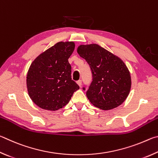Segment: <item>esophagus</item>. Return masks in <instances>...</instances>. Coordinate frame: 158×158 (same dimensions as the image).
I'll list each match as a JSON object with an SVG mask.
<instances>
[{"mask_svg":"<svg viewBox=\"0 0 158 158\" xmlns=\"http://www.w3.org/2000/svg\"><path fill=\"white\" fill-rule=\"evenodd\" d=\"M77 84L80 87H81L82 86V81H81V80H79V81H77Z\"/></svg>","mask_w":158,"mask_h":158,"instance_id":"34e87169","label":"esophagus"}]
</instances>
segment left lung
Instances as JSON below:
<instances>
[{"instance_id":"obj_1","label":"left lung","mask_w":158,"mask_h":158,"mask_svg":"<svg viewBox=\"0 0 158 158\" xmlns=\"http://www.w3.org/2000/svg\"><path fill=\"white\" fill-rule=\"evenodd\" d=\"M77 52L92 70V82L86 92L91 103L103 110L122 104L131 88V73L122 60L96 44L79 46Z\"/></svg>"}]
</instances>
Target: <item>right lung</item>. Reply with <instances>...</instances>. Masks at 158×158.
Instances as JSON below:
<instances>
[{"mask_svg": "<svg viewBox=\"0 0 158 158\" xmlns=\"http://www.w3.org/2000/svg\"><path fill=\"white\" fill-rule=\"evenodd\" d=\"M73 41H60L40 54L32 62L26 84L31 100L44 110L55 111L67 104L79 86L71 80L68 59Z\"/></svg>", "mask_w": 158, "mask_h": 158, "instance_id": "add662e5", "label": "right lung"}]
</instances>
